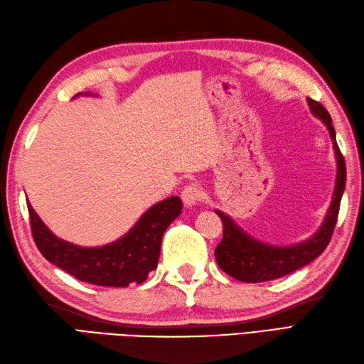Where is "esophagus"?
I'll return each mask as SVG.
<instances>
[{
  "label": "esophagus",
  "mask_w": 364,
  "mask_h": 364,
  "mask_svg": "<svg viewBox=\"0 0 364 364\" xmlns=\"http://www.w3.org/2000/svg\"><path fill=\"white\" fill-rule=\"evenodd\" d=\"M203 198H205V193H203V188L199 183H190L182 190V199L188 207L196 205V203L203 200Z\"/></svg>",
  "instance_id": "obj_1"
}]
</instances>
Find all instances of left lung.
Segmentation results:
<instances>
[{"label":"left lung","mask_w":364,"mask_h":364,"mask_svg":"<svg viewBox=\"0 0 364 364\" xmlns=\"http://www.w3.org/2000/svg\"><path fill=\"white\" fill-rule=\"evenodd\" d=\"M307 103L316 117H320L326 123V127L329 128L335 148L336 164H338L331 208L327 211L321 228L318 230L315 236L291 247H273L255 241L253 237L245 235L227 215L216 210V215L223 220L224 225L223 239H220L219 245L215 249L216 262L227 274L237 281L262 282L284 277V274H289L304 267L306 264L312 262L316 256H320L326 250V247L331 242L336 219H338L340 202L346 185V162L338 144H336L331 114L327 112L320 102L307 99Z\"/></svg>","instance_id":"8db88e82"}]
</instances>
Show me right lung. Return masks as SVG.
<instances>
[{
  "instance_id": "obj_1",
  "label": "right lung",
  "mask_w": 364,
  "mask_h": 364,
  "mask_svg": "<svg viewBox=\"0 0 364 364\" xmlns=\"http://www.w3.org/2000/svg\"><path fill=\"white\" fill-rule=\"evenodd\" d=\"M181 210L179 198H168L149 208L119 241L86 249L52 235L28 200L32 236L44 258L80 281L109 287L141 284L146 279L157 267L165 230Z\"/></svg>"
}]
</instances>
